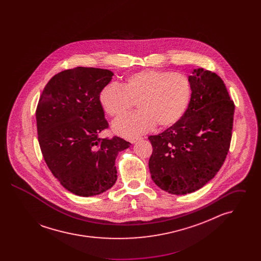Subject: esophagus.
Wrapping results in <instances>:
<instances>
[{
  "label": "esophagus",
  "mask_w": 261,
  "mask_h": 261,
  "mask_svg": "<svg viewBox=\"0 0 261 261\" xmlns=\"http://www.w3.org/2000/svg\"><path fill=\"white\" fill-rule=\"evenodd\" d=\"M143 138L142 137H134V138H131L130 139V142L131 143H136L137 141H140V140H142Z\"/></svg>",
  "instance_id": "esophagus-1"
}]
</instances>
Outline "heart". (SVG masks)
I'll use <instances>...</instances> for the list:
<instances>
[{"mask_svg": "<svg viewBox=\"0 0 261 261\" xmlns=\"http://www.w3.org/2000/svg\"><path fill=\"white\" fill-rule=\"evenodd\" d=\"M189 79L167 70L145 69L128 76L122 87L112 83L99 92V105L112 118L123 116L137 102L140 112L127 115L113 124V131L123 137L149 132L178 122L191 99Z\"/></svg>", "mask_w": 261, "mask_h": 261, "instance_id": "obj_1", "label": "heart"}]
</instances>
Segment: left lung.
I'll list each match as a JSON object with an SVG mask.
<instances>
[{"label":"left lung","mask_w":261,"mask_h":261,"mask_svg":"<svg viewBox=\"0 0 261 261\" xmlns=\"http://www.w3.org/2000/svg\"><path fill=\"white\" fill-rule=\"evenodd\" d=\"M192 73V95L182 118L149 137L151 179L173 195L196 192L211 180L223 165L232 138L235 105L223 80L203 68Z\"/></svg>","instance_id":"1"}]
</instances>
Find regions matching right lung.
<instances>
[{
	"mask_svg": "<svg viewBox=\"0 0 261 261\" xmlns=\"http://www.w3.org/2000/svg\"><path fill=\"white\" fill-rule=\"evenodd\" d=\"M111 70L75 67L55 75L39 99L38 141L50 172L70 193L97 196L116 179L115 159L130 143L119 137L99 138L109 128L99 105Z\"/></svg>",
	"mask_w": 261,
	"mask_h": 261,
	"instance_id": "right-lung-1",
	"label": "right lung"
}]
</instances>
